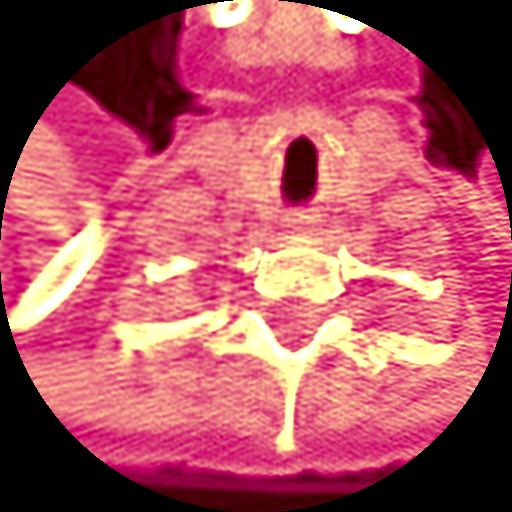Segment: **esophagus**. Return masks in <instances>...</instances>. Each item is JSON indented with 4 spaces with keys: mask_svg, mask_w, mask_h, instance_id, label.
<instances>
[{
    "mask_svg": "<svg viewBox=\"0 0 512 512\" xmlns=\"http://www.w3.org/2000/svg\"><path fill=\"white\" fill-rule=\"evenodd\" d=\"M286 226L295 230V235H308V230L316 226V217H312V213H290V217H286Z\"/></svg>",
    "mask_w": 512,
    "mask_h": 512,
    "instance_id": "obj_1",
    "label": "esophagus"
}]
</instances>
